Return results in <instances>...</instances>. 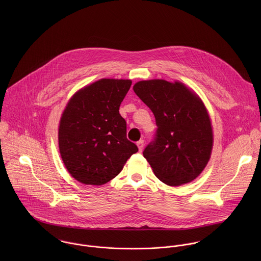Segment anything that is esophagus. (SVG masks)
<instances>
[{
  "mask_svg": "<svg viewBox=\"0 0 261 261\" xmlns=\"http://www.w3.org/2000/svg\"><path fill=\"white\" fill-rule=\"evenodd\" d=\"M137 145H138V148H139V150L142 152V150H143V148H144V141L143 140H140L138 143H137Z\"/></svg>",
  "mask_w": 261,
  "mask_h": 261,
  "instance_id": "obj_1",
  "label": "esophagus"
}]
</instances>
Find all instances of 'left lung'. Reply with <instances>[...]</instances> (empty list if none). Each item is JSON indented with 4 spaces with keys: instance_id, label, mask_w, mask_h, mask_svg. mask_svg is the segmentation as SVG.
I'll return each mask as SVG.
<instances>
[{
    "instance_id": "obj_1",
    "label": "left lung",
    "mask_w": 261,
    "mask_h": 261,
    "mask_svg": "<svg viewBox=\"0 0 261 261\" xmlns=\"http://www.w3.org/2000/svg\"><path fill=\"white\" fill-rule=\"evenodd\" d=\"M134 91L155 118V135L143 152L154 175L169 186L192 182L206 167L213 146L203 102L181 82L144 80Z\"/></svg>"
}]
</instances>
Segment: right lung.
Listing matches in <instances>:
<instances>
[{
  "label": "right lung",
  "mask_w": 261,
  "mask_h": 261,
  "mask_svg": "<svg viewBox=\"0 0 261 261\" xmlns=\"http://www.w3.org/2000/svg\"><path fill=\"white\" fill-rule=\"evenodd\" d=\"M130 80L100 79L79 90L60 119L58 140L62 161L82 184L103 185L116 177L139 149L126 138L119 107Z\"/></svg>",
  "instance_id": "right-lung-1"
}]
</instances>
